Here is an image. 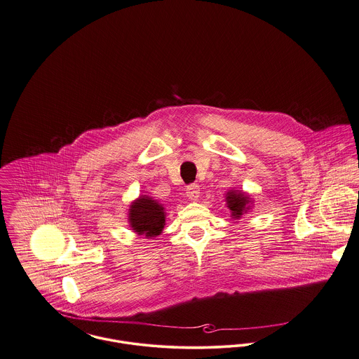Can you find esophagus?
<instances>
[{
    "instance_id": "obj_1",
    "label": "esophagus",
    "mask_w": 359,
    "mask_h": 359,
    "mask_svg": "<svg viewBox=\"0 0 359 359\" xmlns=\"http://www.w3.org/2000/svg\"><path fill=\"white\" fill-rule=\"evenodd\" d=\"M186 192H187V196L191 201H198L199 194H201V188L198 184H189V186H187Z\"/></svg>"
}]
</instances>
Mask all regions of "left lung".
<instances>
[{
    "label": "left lung",
    "mask_w": 359,
    "mask_h": 359,
    "mask_svg": "<svg viewBox=\"0 0 359 359\" xmlns=\"http://www.w3.org/2000/svg\"><path fill=\"white\" fill-rule=\"evenodd\" d=\"M227 195H229L226 198L227 199V205H229L227 207L231 210V215L234 218H239L242 215L245 207L249 203V199L245 195L238 194V192H229Z\"/></svg>",
    "instance_id": "obj_1"
}]
</instances>
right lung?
Instances as JSON below:
<instances>
[{"label": "right lung", "mask_w": 359, "mask_h": 359, "mask_svg": "<svg viewBox=\"0 0 359 359\" xmlns=\"http://www.w3.org/2000/svg\"><path fill=\"white\" fill-rule=\"evenodd\" d=\"M129 219L133 230L140 236L156 237L165 223L164 207L148 196H142L130 207Z\"/></svg>", "instance_id": "1"}]
</instances>
